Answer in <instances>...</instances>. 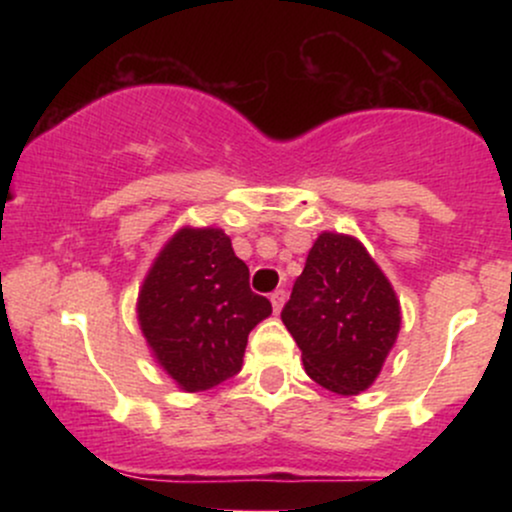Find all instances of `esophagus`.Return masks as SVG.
Instances as JSON below:
<instances>
[{
  "mask_svg": "<svg viewBox=\"0 0 512 512\" xmlns=\"http://www.w3.org/2000/svg\"><path fill=\"white\" fill-rule=\"evenodd\" d=\"M269 301H272L274 313L279 315V313H281V308H284V303H286V293H284V291H274L272 296H269Z\"/></svg>",
  "mask_w": 512,
  "mask_h": 512,
  "instance_id": "34e87169",
  "label": "esophagus"
}]
</instances>
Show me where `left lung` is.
<instances>
[{
    "mask_svg": "<svg viewBox=\"0 0 512 512\" xmlns=\"http://www.w3.org/2000/svg\"><path fill=\"white\" fill-rule=\"evenodd\" d=\"M305 373L337 395L368 390L402 327V308L380 264L354 236L322 231L291 301L281 310Z\"/></svg>",
    "mask_w": 512,
    "mask_h": 512,
    "instance_id": "1",
    "label": "left lung"
}]
</instances>
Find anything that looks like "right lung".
<instances>
[{
    "label": "right lung",
    "mask_w": 512,
    "mask_h": 512,
    "mask_svg": "<svg viewBox=\"0 0 512 512\" xmlns=\"http://www.w3.org/2000/svg\"><path fill=\"white\" fill-rule=\"evenodd\" d=\"M272 303L250 291L248 264L214 226H182L151 262L137 320L154 361L182 392H204L243 366L248 334Z\"/></svg>",
    "instance_id": "1"
}]
</instances>
